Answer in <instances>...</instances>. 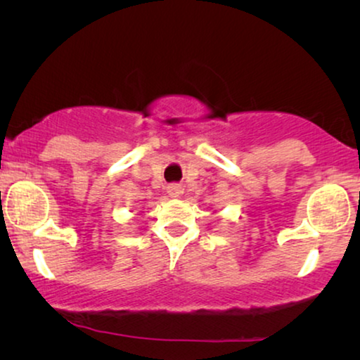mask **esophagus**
Instances as JSON below:
<instances>
[{
	"label": "esophagus",
	"mask_w": 360,
	"mask_h": 360,
	"mask_svg": "<svg viewBox=\"0 0 360 360\" xmlns=\"http://www.w3.org/2000/svg\"><path fill=\"white\" fill-rule=\"evenodd\" d=\"M167 193H169L172 198H179V196L184 193V188H181V185L179 184H170L167 186Z\"/></svg>",
	"instance_id": "esophagus-1"
}]
</instances>
